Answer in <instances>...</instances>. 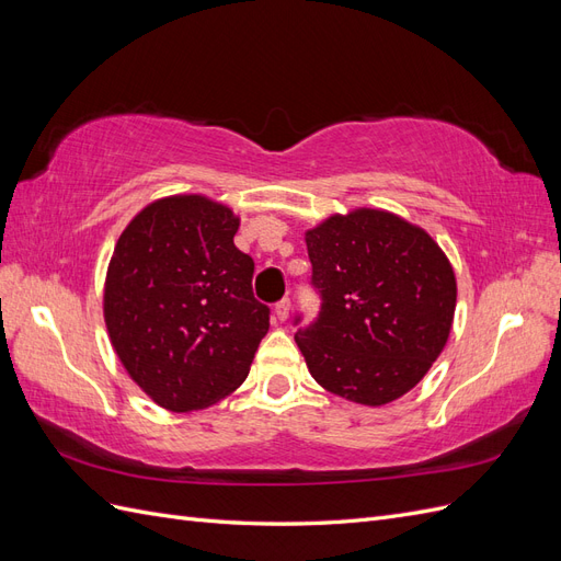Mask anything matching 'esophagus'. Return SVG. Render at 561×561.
I'll use <instances>...</instances> for the list:
<instances>
[{
  "label": "esophagus",
  "mask_w": 561,
  "mask_h": 561,
  "mask_svg": "<svg viewBox=\"0 0 561 561\" xmlns=\"http://www.w3.org/2000/svg\"><path fill=\"white\" fill-rule=\"evenodd\" d=\"M274 316L278 318V320H287V316H290V299L287 297H283L276 307H274Z\"/></svg>",
  "instance_id": "1"
}]
</instances>
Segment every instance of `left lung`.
<instances>
[{
    "label": "left lung",
    "instance_id": "obj_1",
    "mask_svg": "<svg viewBox=\"0 0 561 561\" xmlns=\"http://www.w3.org/2000/svg\"><path fill=\"white\" fill-rule=\"evenodd\" d=\"M307 248L320 313L295 342L311 377L358 404L398 400L449 339L456 278L447 254L421 227L375 208L328 217L307 231Z\"/></svg>",
    "mask_w": 561,
    "mask_h": 561
}]
</instances>
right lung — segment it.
<instances>
[{
	"label": "right lung",
	"mask_w": 561,
	"mask_h": 561,
	"mask_svg": "<svg viewBox=\"0 0 561 561\" xmlns=\"http://www.w3.org/2000/svg\"><path fill=\"white\" fill-rule=\"evenodd\" d=\"M239 217L201 194L149 203L118 236L103 311L130 379L163 410L194 412L239 388L268 332Z\"/></svg>",
	"instance_id": "obj_1"
}]
</instances>
